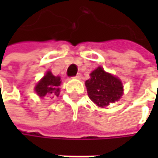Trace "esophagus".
I'll list each match as a JSON object with an SVG mask.
<instances>
[{
  "mask_svg": "<svg viewBox=\"0 0 158 158\" xmlns=\"http://www.w3.org/2000/svg\"><path fill=\"white\" fill-rule=\"evenodd\" d=\"M80 78H81V74H80V73H78V74L74 77V79H79Z\"/></svg>",
  "mask_w": 158,
  "mask_h": 158,
  "instance_id": "obj_1",
  "label": "esophagus"
}]
</instances>
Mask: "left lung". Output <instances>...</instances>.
Here are the masks:
<instances>
[{
  "instance_id": "left-lung-1",
  "label": "left lung",
  "mask_w": 158,
  "mask_h": 158,
  "mask_svg": "<svg viewBox=\"0 0 158 158\" xmlns=\"http://www.w3.org/2000/svg\"><path fill=\"white\" fill-rule=\"evenodd\" d=\"M85 85L89 99L100 107L115 102L123 95L121 80L105 72L102 67L90 73V79L86 80Z\"/></svg>"
}]
</instances>
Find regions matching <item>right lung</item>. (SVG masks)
<instances>
[{"mask_svg": "<svg viewBox=\"0 0 158 158\" xmlns=\"http://www.w3.org/2000/svg\"><path fill=\"white\" fill-rule=\"evenodd\" d=\"M60 77L54 76L50 71H48L35 86V92L40 97H44L46 95H53L58 96L60 89Z\"/></svg>", "mask_w": 158, "mask_h": 158, "instance_id": "add662e5", "label": "right lung"}]
</instances>
